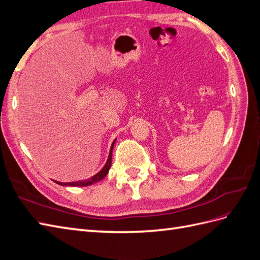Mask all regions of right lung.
<instances>
[{
  "label": "right lung",
  "instance_id": "obj_1",
  "mask_svg": "<svg viewBox=\"0 0 260 260\" xmlns=\"http://www.w3.org/2000/svg\"><path fill=\"white\" fill-rule=\"evenodd\" d=\"M116 140L117 139H115L114 142L112 143L111 149H109L108 158H107V160H106V162L104 165V167L102 168L96 175H94L93 177H91L89 179H85V180L75 181V182H59V181L53 180L54 182L59 184V185H62V186H88V185H92L93 183L99 182V181H101L102 179H104L106 177V175L108 174V171H109V169H111V166H112V155H113V148H114Z\"/></svg>",
  "mask_w": 260,
  "mask_h": 260
}]
</instances>
